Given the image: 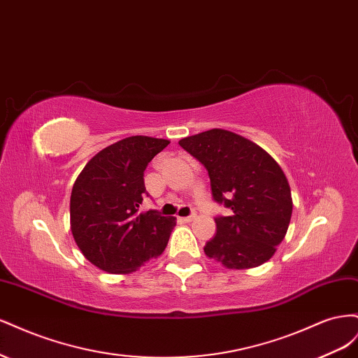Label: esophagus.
<instances>
[{
    "instance_id": "obj_1",
    "label": "esophagus",
    "mask_w": 358,
    "mask_h": 358,
    "mask_svg": "<svg viewBox=\"0 0 358 358\" xmlns=\"http://www.w3.org/2000/svg\"><path fill=\"white\" fill-rule=\"evenodd\" d=\"M180 222H191L196 220V213H191L189 216H180V218H178Z\"/></svg>"
}]
</instances>
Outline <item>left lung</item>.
Here are the masks:
<instances>
[{"label":"left lung","instance_id":"8db88e82","mask_svg":"<svg viewBox=\"0 0 358 358\" xmlns=\"http://www.w3.org/2000/svg\"><path fill=\"white\" fill-rule=\"evenodd\" d=\"M179 145L208 170L212 197L231 210L216 216L204 252L227 268H251L273 257L287 234L292 200L282 169L264 149L213 128Z\"/></svg>","mask_w":358,"mask_h":358}]
</instances>
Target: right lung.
Here are the masks:
<instances>
[{
    "instance_id": "add662e5",
    "label": "right lung",
    "mask_w": 358,
    "mask_h": 358,
    "mask_svg": "<svg viewBox=\"0 0 358 358\" xmlns=\"http://www.w3.org/2000/svg\"><path fill=\"white\" fill-rule=\"evenodd\" d=\"M170 142L133 136L100 150L76 179L71 233L85 258L109 273H131L164 251L176 218L138 213L145 170Z\"/></svg>"
}]
</instances>
